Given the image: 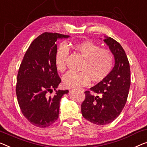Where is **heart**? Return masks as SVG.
I'll return each instance as SVG.
<instances>
[{"label": "heart", "mask_w": 147, "mask_h": 147, "mask_svg": "<svg viewBox=\"0 0 147 147\" xmlns=\"http://www.w3.org/2000/svg\"><path fill=\"white\" fill-rule=\"evenodd\" d=\"M73 49L84 58L80 73L69 72L63 76V85L65 88H80L86 86L91 80L100 82L108 77L114 65V56L110 50L102 49L99 45L90 40L76 42L72 45ZM69 50L67 45L58 48L55 56L57 69L64 72Z\"/></svg>", "instance_id": "heart-1"}]
</instances>
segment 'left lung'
<instances>
[{
    "label": "left lung",
    "mask_w": 147,
    "mask_h": 147,
    "mask_svg": "<svg viewBox=\"0 0 147 147\" xmlns=\"http://www.w3.org/2000/svg\"><path fill=\"white\" fill-rule=\"evenodd\" d=\"M104 41L114 55V67L106 79L90 88V91L84 92L85 99L81 104L83 117L98 125L108 124L119 115L131 85L129 63L122 46L110 37Z\"/></svg>",
    "instance_id": "8db88e82"
}]
</instances>
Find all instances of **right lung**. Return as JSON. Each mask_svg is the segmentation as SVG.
Wrapping results in <instances>:
<instances>
[{"label": "right lung", "mask_w": 147, "mask_h": 147, "mask_svg": "<svg viewBox=\"0 0 147 147\" xmlns=\"http://www.w3.org/2000/svg\"><path fill=\"white\" fill-rule=\"evenodd\" d=\"M69 36L45 32L32 41L26 51L17 75L16 92L22 114L38 127H49L57 120L60 101L69 90H56L61 82L55 64L57 41Z\"/></svg>", "instance_id": "add662e5"}]
</instances>
